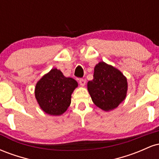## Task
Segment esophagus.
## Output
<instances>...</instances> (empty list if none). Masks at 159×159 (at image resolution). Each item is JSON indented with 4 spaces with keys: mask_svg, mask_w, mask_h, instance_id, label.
I'll list each match as a JSON object with an SVG mask.
<instances>
[{
    "mask_svg": "<svg viewBox=\"0 0 159 159\" xmlns=\"http://www.w3.org/2000/svg\"><path fill=\"white\" fill-rule=\"evenodd\" d=\"M79 84L80 85L82 86V87H84V86L86 84V80L83 79V78H81V79L79 80Z\"/></svg>",
    "mask_w": 159,
    "mask_h": 159,
    "instance_id": "1",
    "label": "esophagus"
}]
</instances>
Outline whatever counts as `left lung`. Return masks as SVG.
<instances>
[{
    "mask_svg": "<svg viewBox=\"0 0 159 159\" xmlns=\"http://www.w3.org/2000/svg\"><path fill=\"white\" fill-rule=\"evenodd\" d=\"M87 90L96 106L110 111L125 99L127 78L118 69L101 61L95 66L93 79L87 83Z\"/></svg>",
    "mask_w": 159,
    "mask_h": 159,
    "instance_id": "obj_1",
    "label": "left lung"
}]
</instances>
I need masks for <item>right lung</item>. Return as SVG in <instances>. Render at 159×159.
Listing matches in <instances>:
<instances>
[{
	"label": "right lung",
	"instance_id": "1",
	"mask_svg": "<svg viewBox=\"0 0 159 159\" xmlns=\"http://www.w3.org/2000/svg\"><path fill=\"white\" fill-rule=\"evenodd\" d=\"M78 85L75 80L65 77L61 70L52 69L36 83L35 98L45 113L60 116L68 109L72 93Z\"/></svg>",
	"mask_w": 159,
	"mask_h": 159
}]
</instances>
